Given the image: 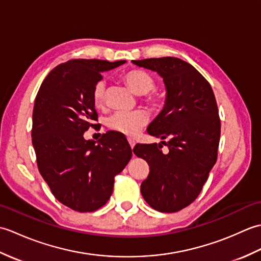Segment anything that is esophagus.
<instances>
[{"instance_id":"obj_1","label":"esophagus","mask_w":261,"mask_h":261,"mask_svg":"<svg viewBox=\"0 0 261 261\" xmlns=\"http://www.w3.org/2000/svg\"><path fill=\"white\" fill-rule=\"evenodd\" d=\"M127 141H129V145H130V147H131V149H134V147H135V145H136V142L132 140V139H127Z\"/></svg>"}]
</instances>
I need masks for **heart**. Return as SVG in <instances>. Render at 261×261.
I'll return each instance as SVG.
<instances>
[{
  "mask_svg": "<svg viewBox=\"0 0 261 261\" xmlns=\"http://www.w3.org/2000/svg\"><path fill=\"white\" fill-rule=\"evenodd\" d=\"M123 80L135 93L139 95H146L156 87V82L153 77L147 71L141 69H131L123 75ZM108 86L107 82L99 80L93 88L94 104L97 108H102L107 99ZM148 103L152 107H158L160 98L157 95H149L147 97ZM148 114L143 110L136 111H118L108 119V126L112 131L119 132L127 137H135L142 126L148 122Z\"/></svg>",
  "mask_w": 261,
  "mask_h": 261,
  "instance_id": "b5f03b06",
  "label": "heart"
}]
</instances>
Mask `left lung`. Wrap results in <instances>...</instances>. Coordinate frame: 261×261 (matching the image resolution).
I'll use <instances>...</instances> for the list:
<instances>
[{
  "instance_id": "8db88e82",
  "label": "left lung",
  "mask_w": 261,
  "mask_h": 261,
  "mask_svg": "<svg viewBox=\"0 0 261 261\" xmlns=\"http://www.w3.org/2000/svg\"><path fill=\"white\" fill-rule=\"evenodd\" d=\"M132 63L157 71L166 86L165 107L147 130L166 141L134 148L150 169L140 191L152 208L177 212L195 201L216 163L221 135L218 104L210 83L184 60L163 57ZM163 144L169 147L167 154L161 150Z\"/></svg>"
}]
</instances>
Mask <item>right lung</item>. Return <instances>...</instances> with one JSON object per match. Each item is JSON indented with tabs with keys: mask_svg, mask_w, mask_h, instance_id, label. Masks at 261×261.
Listing matches in <instances>:
<instances>
[{
	"mask_svg": "<svg viewBox=\"0 0 261 261\" xmlns=\"http://www.w3.org/2000/svg\"><path fill=\"white\" fill-rule=\"evenodd\" d=\"M125 60L71 59L47 75L39 88L32 113V145L38 169L58 201L77 212H93L109 201L114 177L132 156L118 132L85 140L96 127L93 88L104 71Z\"/></svg>",
	"mask_w": 261,
	"mask_h": 261,
	"instance_id": "1",
	"label": "right lung"
}]
</instances>
